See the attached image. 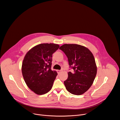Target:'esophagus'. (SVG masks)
<instances>
[{
	"instance_id": "obj_1",
	"label": "esophagus",
	"mask_w": 120,
	"mask_h": 120,
	"mask_svg": "<svg viewBox=\"0 0 120 120\" xmlns=\"http://www.w3.org/2000/svg\"><path fill=\"white\" fill-rule=\"evenodd\" d=\"M56 71H57V73H58V74H59L61 72V71H62L61 70H57Z\"/></svg>"
}]
</instances>
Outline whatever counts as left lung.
Returning a JSON list of instances; mask_svg holds the SVG:
<instances>
[{
    "label": "left lung",
    "mask_w": 120,
    "mask_h": 120,
    "mask_svg": "<svg viewBox=\"0 0 120 120\" xmlns=\"http://www.w3.org/2000/svg\"><path fill=\"white\" fill-rule=\"evenodd\" d=\"M59 49L68 57L72 72H68V79L64 81L66 90L71 94L80 95L92 86L97 74L94 56L86 47L76 44H65Z\"/></svg>",
    "instance_id": "8db88e82"
}]
</instances>
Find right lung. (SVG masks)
<instances>
[{
  "mask_svg": "<svg viewBox=\"0 0 120 120\" xmlns=\"http://www.w3.org/2000/svg\"><path fill=\"white\" fill-rule=\"evenodd\" d=\"M59 48L55 43H42L30 49L22 64V73L28 88L38 95L48 93L57 73L51 69L52 54Z\"/></svg>",
  "mask_w": 120,
  "mask_h": 120,
  "instance_id": "right-lung-1",
  "label": "right lung"
}]
</instances>
